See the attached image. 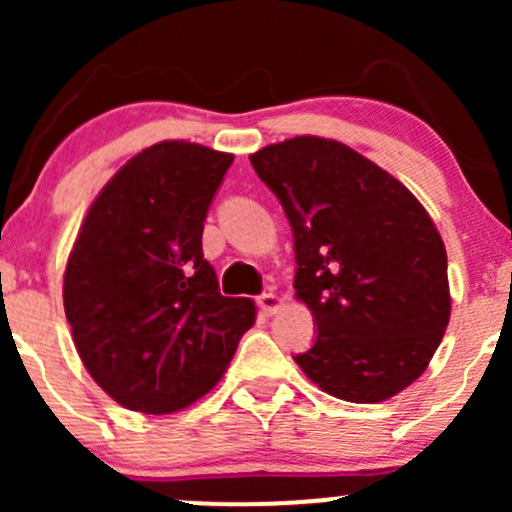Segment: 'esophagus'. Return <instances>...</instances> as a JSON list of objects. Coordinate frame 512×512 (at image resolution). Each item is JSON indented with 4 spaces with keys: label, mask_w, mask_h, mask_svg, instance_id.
I'll list each match as a JSON object with an SVG mask.
<instances>
[{
    "label": "esophagus",
    "mask_w": 512,
    "mask_h": 512,
    "mask_svg": "<svg viewBox=\"0 0 512 512\" xmlns=\"http://www.w3.org/2000/svg\"><path fill=\"white\" fill-rule=\"evenodd\" d=\"M257 305H260L262 313L272 315L281 308V298L276 293H262V296H257Z\"/></svg>",
    "instance_id": "34e87169"
}]
</instances>
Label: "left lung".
<instances>
[{
	"mask_svg": "<svg viewBox=\"0 0 512 512\" xmlns=\"http://www.w3.org/2000/svg\"><path fill=\"white\" fill-rule=\"evenodd\" d=\"M250 161L291 223L293 289L317 325L296 363L346 402L395 397L424 373L450 320L448 255L428 211L334 139L293 137Z\"/></svg>",
	"mask_w": 512,
	"mask_h": 512,
	"instance_id": "left-lung-1",
	"label": "left lung"
}]
</instances>
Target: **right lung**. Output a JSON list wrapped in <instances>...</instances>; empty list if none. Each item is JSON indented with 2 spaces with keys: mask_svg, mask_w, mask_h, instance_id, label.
<instances>
[{
  "mask_svg": "<svg viewBox=\"0 0 512 512\" xmlns=\"http://www.w3.org/2000/svg\"><path fill=\"white\" fill-rule=\"evenodd\" d=\"M231 154L161 142L88 209L64 272V313L91 378L125 409L170 414L221 380L255 322L221 296L202 231Z\"/></svg>",
  "mask_w": 512,
  "mask_h": 512,
  "instance_id": "obj_1",
  "label": "right lung"
}]
</instances>
